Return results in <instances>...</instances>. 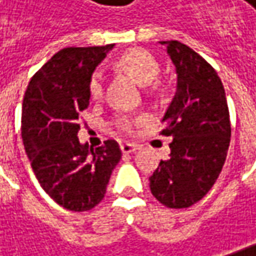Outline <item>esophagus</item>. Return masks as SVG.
I'll return each instance as SVG.
<instances>
[{
  "label": "esophagus",
  "instance_id": "34e87169",
  "mask_svg": "<svg viewBox=\"0 0 256 256\" xmlns=\"http://www.w3.org/2000/svg\"><path fill=\"white\" fill-rule=\"evenodd\" d=\"M120 149L123 153H134L136 150L139 149V146L138 144H134V143H122L120 144Z\"/></svg>",
  "mask_w": 256,
  "mask_h": 256
}]
</instances>
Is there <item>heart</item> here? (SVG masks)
<instances>
[{
  "mask_svg": "<svg viewBox=\"0 0 256 256\" xmlns=\"http://www.w3.org/2000/svg\"><path fill=\"white\" fill-rule=\"evenodd\" d=\"M114 67L117 70L128 72L140 87L150 86L159 74L158 60L150 52L142 48H133L118 56L114 60ZM88 93L92 98H100L103 94V77L100 72L92 74L88 82ZM117 123L124 132H130L133 128V122L126 116L118 117Z\"/></svg>",
  "mask_w": 256,
  "mask_h": 256,
  "instance_id": "obj_1",
  "label": "heart"
}]
</instances>
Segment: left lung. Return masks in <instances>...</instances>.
<instances>
[{
    "label": "left lung",
    "mask_w": 256,
    "mask_h": 256,
    "mask_svg": "<svg viewBox=\"0 0 256 256\" xmlns=\"http://www.w3.org/2000/svg\"><path fill=\"white\" fill-rule=\"evenodd\" d=\"M176 70V93L162 118L172 136L170 154L149 178L164 206L189 208L205 196L222 170L230 142L225 88L218 72L179 41H160Z\"/></svg>",
    "instance_id": "left-lung-1"
}]
</instances>
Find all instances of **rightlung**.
<instances>
[{
	"label": "right lung",
	"instance_id": "right-lung-1",
	"mask_svg": "<svg viewBox=\"0 0 256 256\" xmlns=\"http://www.w3.org/2000/svg\"><path fill=\"white\" fill-rule=\"evenodd\" d=\"M113 47L62 48L34 74L22 100L21 134L31 168L51 199L74 212L102 202L122 159L114 140L93 150L77 138L90 77Z\"/></svg>",
	"mask_w": 256,
	"mask_h": 256
}]
</instances>
